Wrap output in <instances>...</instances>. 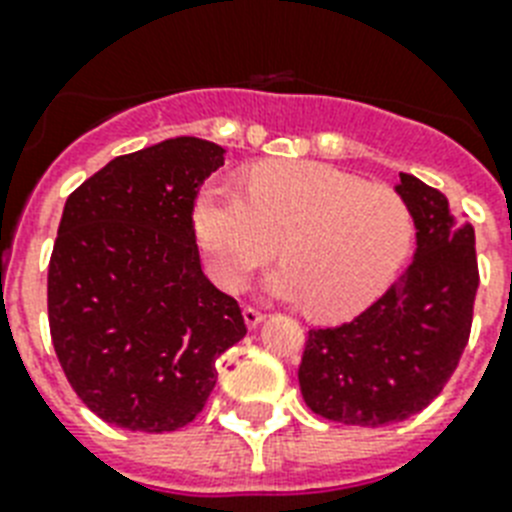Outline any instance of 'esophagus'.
<instances>
[{
	"label": "esophagus",
	"mask_w": 512,
	"mask_h": 512,
	"mask_svg": "<svg viewBox=\"0 0 512 512\" xmlns=\"http://www.w3.org/2000/svg\"><path fill=\"white\" fill-rule=\"evenodd\" d=\"M263 318H265L263 310H257V307H252V305L244 307V321H247L249 328H255L257 323H263Z\"/></svg>",
	"instance_id": "obj_1"
}]
</instances>
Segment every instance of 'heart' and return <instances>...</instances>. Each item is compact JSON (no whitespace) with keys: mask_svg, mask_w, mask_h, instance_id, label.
Here are the masks:
<instances>
[{"mask_svg":"<svg viewBox=\"0 0 512 512\" xmlns=\"http://www.w3.org/2000/svg\"><path fill=\"white\" fill-rule=\"evenodd\" d=\"M207 268L226 292H242L281 244L286 265L268 281L281 297L342 321L371 305L397 276L413 239V215L397 189L321 162H260L242 191L207 184L194 202Z\"/></svg>","mask_w":512,"mask_h":512,"instance_id":"1","label":"heart"}]
</instances>
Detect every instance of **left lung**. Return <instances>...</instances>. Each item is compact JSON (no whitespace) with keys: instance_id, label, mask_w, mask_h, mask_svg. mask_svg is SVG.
<instances>
[{"instance_id":"8db88e82","label":"left lung","mask_w":512,"mask_h":512,"mask_svg":"<svg viewBox=\"0 0 512 512\" xmlns=\"http://www.w3.org/2000/svg\"><path fill=\"white\" fill-rule=\"evenodd\" d=\"M397 191L418 231L413 263L357 318L307 331L297 371L307 407L344 426L376 429L421 413L471 336L479 289L471 220L410 173H400Z\"/></svg>"}]
</instances>
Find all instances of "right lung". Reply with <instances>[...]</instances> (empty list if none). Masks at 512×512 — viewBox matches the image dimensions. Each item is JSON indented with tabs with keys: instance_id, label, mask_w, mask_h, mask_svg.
Segmentation results:
<instances>
[{
	"instance_id": "add662e5",
	"label": "right lung",
	"mask_w": 512,
	"mask_h": 512,
	"mask_svg": "<svg viewBox=\"0 0 512 512\" xmlns=\"http://www.w3.org/2000/svg\"><path fill=\"white\" fill-rule=\"evenodd\" d=\"M223 147L178 136L110 160L65 202L47 276L49 334L102 421L162 434L191 423L242 307L199 265L194 202Z\"/></svg>"
}]
</instances>
